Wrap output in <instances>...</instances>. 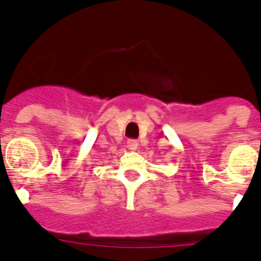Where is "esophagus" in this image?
Wrapping results in <instances>:
<instances>
[{"label":"esophagus","instance_id":"esophagus-1","mask_svg":"<svg viewBox=\"0 0 261 261\" xmlns=\"http://www.w3.org/2000/svg\"><path fill=\"white\" fill-rule=\"evenodd\" d=\"M127 146H128V148L132 149V151H136L137 147H138V142H137L136 139H128Z\"/></svg>","mask_w":261,"mask_h":261}]
</instances>
